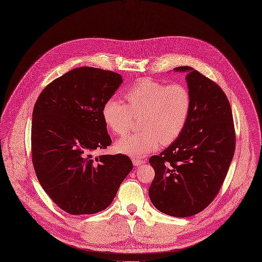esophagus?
Wrapping results in <instances>:
<instances>
[{"mask_svg":"<svg viewBox=\"0 0 262 262\" xmlns=\"http://www.w3.org/2000/svg\"><path fill=\"white\" fill-rule=\"evenodd\" d=\"M144 162H145V160H143V159L136 158V157L133 158V163H134V165H136V166H138V165H140V164H142V163H144Z\"/></svg>","mask_w":262,"mask_h":262,"instance_id":"esophagus-1","label":"esophagus"}]
</instances>
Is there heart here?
Wrapping results in <instances>:
<instances>
[{
  "label": "heart",
  "instance_id": "b5f03b06",
  "mask_svg": "<svg viewBox=\"0 0 262 262\" xmlns=\"http://www.w3.org/2000/svg\"><path fill=\"white\" fill-rule=\"evenodd\" d=\"M127 105L118 99L107 100L102 109L105 123L118 135H125L139 117L138 133L119 140L116 149L133 157L155 151L159 144L175 142L185 128L191 110V96L186 86L142 78L125 93Z\"/></svg>",
  "mask_w": 262,
  "mask_h": 262
}]
</instances>
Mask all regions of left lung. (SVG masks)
<instances>
[{
	"label": "left lung",
	"instance_id": "obj_1",
	"mask_svg": "<svg viewBox=\"0 0 262 262\" xmlns=\"http://www.w3.org/2000/svg\"><path fill=\"white\" fill-rule=\"evenodd\" d=\"M175 71L189 72L191 110L180 137L149 158L155 171L149 198L161 213L189 217L217 196L234 154L235 130L230 104L216 82L187 66Z\"/></svg>",
	"mask_w": 262,
	"mask_h": 262
}]
</instances>
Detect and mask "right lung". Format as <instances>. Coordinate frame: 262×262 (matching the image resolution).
Returning a JSON list of instances; mask_svg holds the SVG:
<instances>
[{"label": "right lung", "instance_id": "right-lung-1", "mask_svg": "<svg viewBox=\"0 0 262 262\" xmlns=\"http://www.w3.org/2000/svg\"><path fill=\"white\" fill-rule=\"evenodd\" d=\"M121 82L112 71L76 68L50 82L35 104L31 143L36 175L55 205L71 215L108 208L133 169L124 154L93 156L112 143L102 109Z\"/></svg>", "mask_w": 262, "mask_h": 262}]
</instances>
